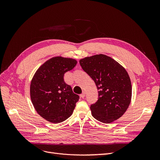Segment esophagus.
Returning <instances> with one entry per match:
<instances>
[{"mask_svg":"<svg viewBox=\"0 0 160 160\" xmlns=\"http://www.w3.org/2000/svg\"><path fill=\"white\" fill-rule=\"evenodd\" d=\"M85 95H86V92H85L84 91H83L82 92V93L80 95V97H81L82 98H84Z\"/></svg>","mask_w":160,"mask_h":160,"instance_id":"34e87169","label":"esophagus"}]
</instances>
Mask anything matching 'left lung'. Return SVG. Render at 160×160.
<instances>
[{"mask_svg": "<svg viewBox=\"0 0 160 160\" xmlns=\"http://www.w3.org/2000/svg\"><path fill=\"white\" fill-rule=\"evenodd\" d=\"M80 65L93 80L98 90L97 101L90 106L92 115L104 123L118 119L131 101L132 86L127 71L104 54L82 59Z\"/></svg>", "mask_w": 160, "mask_h": 160, "instance_id": "left-lung-1", "label": "left lung"}]
</instances>
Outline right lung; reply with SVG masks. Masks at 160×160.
Masks as SVG:
<instances>
[{
  "instance_id": "1",
  "label": "right lung",
  "mask_w": 160,
  "mask_h": 160,
  "mask_svg": "<svg viewBox=\"0 0 160 160\" xmlns=\"http://www.w3.org/2000/svg\"><path fill=\"white\" fill-rule=\"evenodd\" d=\"M77 62L55 57L42 65L30 84V97L36 110L52 123L62 122L72 115L80 97L64 81V74L72 70Z\"/></svg>"
}]
</instances>
